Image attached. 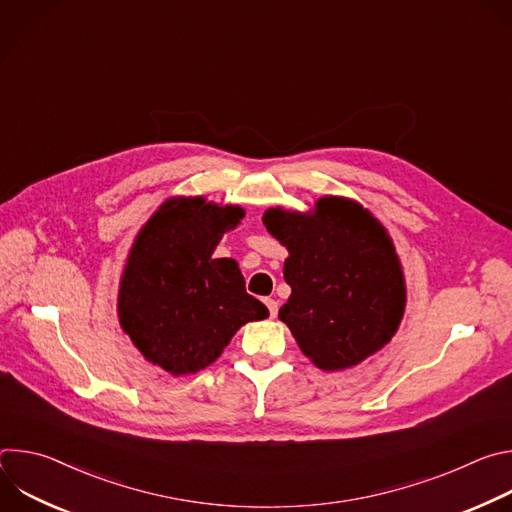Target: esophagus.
I'll use <instances>...</instances> for the list:
<instances>
[{
  "instance_id": "34e87169",
  "label": "esophagus",
  "mask_w": 512,
  "mask_h": 512,
  "mask_svg": "<svg viewBox=\"0 0 512 512\" xmlns=\"http://www.w3.org/2000/svg\"><path fill=\"white\" fill-rule=\"evenodd\" d=\"M265 306H267V310H269V316L275 318V316H277V302L271 300V298H267V300H265Z\"/></svg>"
}]
</instances>
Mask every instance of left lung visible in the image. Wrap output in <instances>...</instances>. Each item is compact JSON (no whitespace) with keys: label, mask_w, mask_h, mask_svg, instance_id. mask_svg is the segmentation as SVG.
<instances>
[{"label":"left lung","mask_w":512,"mask_h":512,"mask_svg":"<svg viewBox=\"0 0 512 512\" xmlns=\"http://www.w3.org/2000/svg\"><path fill=\"white\" fill-rule=\"evenodd\" d=\"M263 225L289 251L291 296L279 320L318 369L356 367L395 336L405 277L387 229L367 208L322 196L308 212L269 208Z\"/></svg>","instance_id":"8db88e82"}]
</instances>
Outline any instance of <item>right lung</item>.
<instances>
[{"instance_id": "add662e5", "label": "right lung", "mask_w": 512, "mask_h": 512, "mask_svg": "<svg viewBox=\"0 0 512 512\" xmlns=\"http://www.w3.org/2000/svg\"><path fill=\"white\" fill-rule=\"evenodd\" d=\"M243 216L235 204L170 198L131 245L119 283V324L145 360L174 377L206 369L243 324L269 316L247 294L237 261L212 257Z\"/></svg>"}]
</instances>
